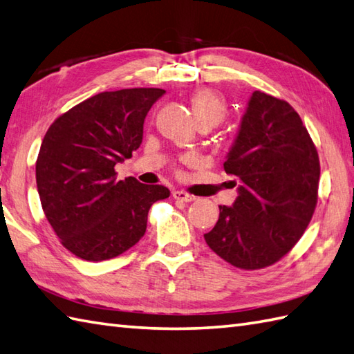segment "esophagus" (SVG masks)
Instances as JSON below:
<instances>
[{
    "label": "esophagus",
    "mask_w": 354,
    "mask_h": 354,
    "mask_svg": "<svg viewBox=\"0 0 354 354\" xmlns=\"http://www.w3.org/2000/svg\"><path fill=\"white\" fill-rule=\"evenodd\" d=\"M172 197H174L176 200H180V201H185V203H191L195 200L194 195L187 194V192H183V191H174L172 192Z\"/></svg>",
    "instance_id": "obj_1"
}]
</instances>
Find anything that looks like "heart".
I'll use <instances>...</instances> for the list:
<instances>
[{
  "instance_id": "1",
  "label": "heart",
  "mask_w": 354,
  "mask_h": 354,
  "mask_svg": "<svg viewBox=\"0 0 354 354\" xmlns=\"http://www.w3.org/2000/svg\"><path fill=\"white\" fill-rule=\"evenodd\" d=\"M192 111L197 121H212L215 125L225 115L224 100L219 93L210 89H201L192 95Z\"/></svg>"
}]
</instances>
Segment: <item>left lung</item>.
Listing matches in <instances>:
<instances>
[{
	"mask_svg": "<svg viewBox=\"0 0 354 354\" xmlns=\"http://www.w3.org/2000/svg\"><path fill=\"white\" fill-rule=\"evenodd\" d=\"M224 171L238 180V197L219 206L215 227L204 234L207 245L241 270L276 263L303 236L317 206L319 160L300 115L254 91Z\"/></svg>",
	"mask_w": 354,
	"mask_h": 354,
	"instance_id": "1",
	"label": "left lung"
}]
</instances>
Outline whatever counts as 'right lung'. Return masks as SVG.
Listing matches in <instances>:
<instances>
[{"instance_id": "obj_1", "label": "right lung", "mask_w": 354, "mask_h": 354, "mask_svg": "<svg viewBox=\"0 0 354 354\" xmlns=\"http://www.w3.org/2000/svg\"><path fill=\"white\" fill-rule=\"evenodd\" d=\"M163 93L100 92L46 131L36 162L37 192L53 230L77 257L101 262L122 254L145 234L153 203L169 197L168 187L116 180L115 172L142 144L145 116Z\"/></svg>"}]
</instances>
